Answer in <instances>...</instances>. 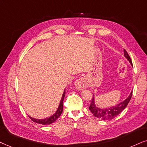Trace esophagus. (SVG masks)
Returning <instances> with one entry per match:
<instances>
[{
  "instance_id": "34e87169",
  "label": "esophagus",
  "mask_w": 147,
  "mask_h": 147,
  "mask_svg": "<svg viewBox=\"0 0 147 147\" xmlns=\"http://www.w3.org/2000/svg\"><path fill=\"white\" fill-rule=\"evenodd\" d=\"M75 85L78 90L83 89L84 88L87 86V83L85 78H81V79H78L77 81H76Z\"/></svg>"
}]
</instances>
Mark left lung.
I'll use <instances>...</instances> for the list:
<instances>
[{"instance_id": "8db88e82", "label": "left lung", "mask_w": 147, "mask_h": 147, "mask_svg": "<svg viewBox=\"0 0 147 147\" xmlns=\"http://www.w3.org/2000/svg\"><path fill=\"white\" fill-rule=\"evenodd\" d=\"M124 56L130 62V63L132 64V61H131L130 57L129 56L128 52L125 50H124ZM132 91H131L130 95L124 101H123L122 102H120L118 104L113 105V106L106 107V108H99V107H97L95 105V98H94V97H93V98L91 99V105L89 107V109L91 111V112L93 113V115L95 118H97L102 120H111L116 118L118 114H120L126 108L128 104L129 101H130L131 97H132Z\"/></svg>"}]
</instances>
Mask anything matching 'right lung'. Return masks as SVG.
Wrapping results in <instances>:
<instances>
[{"instance_id": "1", "label": "right lung", "mask_w": 147, "mask_h": 147, "mask_svg": "<svg viewBox=\"0 0 147 147\" xmlns=\"http://www.w3.org/2000/svg\"><path fill=\"white\" fill-rule=\"evenodd\" d=\"M64 97H65V90H64V93L62 94V96L61 100H60L59 106H58L57 110H56L55 113L52 115V116H51L48 118H45V119H36V118H31V117H29V118H30V119L33 121V122L38 123V124H42V125H48L54 122L58 118H59L60 115H61V113H62V110H63V101H64Z\"/></svg>"}]
</instances>
